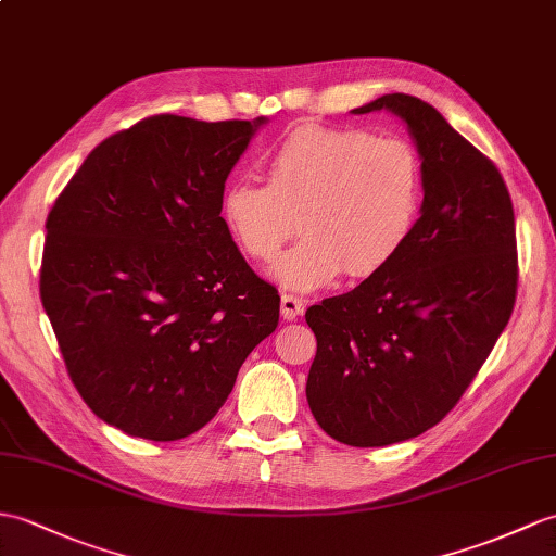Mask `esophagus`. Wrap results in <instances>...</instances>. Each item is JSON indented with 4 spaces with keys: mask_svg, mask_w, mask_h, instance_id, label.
<instances>
[{
    "mask_svg": "<svg viewBox=\"0 0 556 556\" xmlns=\"http://www.w3.org/2000/svg\"><path fill=\"white\" fill-rule=\"evenodd\" d=\"M303 309H305L303 299H295V295H289V293L281 295V317L287 321L299 319L303 315Z\"/></svg>",
    "mask_w": 556,
    "mask_h": 556,
    "instance_id": "1",
    "label": "esophagus"
}]
</instances>
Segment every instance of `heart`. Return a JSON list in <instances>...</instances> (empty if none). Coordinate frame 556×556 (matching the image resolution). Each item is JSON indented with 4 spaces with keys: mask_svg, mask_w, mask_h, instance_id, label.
Returning a JSON list of instances; mask_svg holds the SVG:
<instances>
[{
    "mask_svg": "<svg viewBox=\"0 0 556 556\" xmlns=\"http://www.w3.org/2000/svg\"><path fill=\"white\" fill-rule=\"evenodd\" d=\"M267 185L229 179L219 223L243 255L267 263L293 235L269 275L287 291L325 289L343 273H381L407 247L421 213L419 153L400 137L355 127H295L269 151Z\"/></svg>",
    "mask_w": 556,
    "mask_h": 556,
    "instance_id": "1",
    "label": "heart"
}]
</instances>
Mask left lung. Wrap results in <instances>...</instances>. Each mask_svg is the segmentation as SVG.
I'll use <instances>...</instances> for the list:
<instances>
[{
  "instance_id": "1",
  "label": "left lung",
  "mask_w": 556,
  "mask_h": 556,
  "mask_svg": "<svg viewBox=\"0 0 556 556\" xmlns=\"http://www.w3.org/2000/svg\"><path fill=\"white\" fill-rule=\"evenodd\" d=\"M421 159L424 201L407 247L381 273L305 313L317 337L307 405L333 441L383 447L457 405L505 331L516 299V227L505 179L441 113L383 94Z\"/></svg>"
}]
</instances>
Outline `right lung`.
Wrapping results in <instances>:
<instances>
[{
    "instance_id": "right-lung-1",
    "label": "right lung",
    "mask_w": 556,
    "mask_h": 556,
    "mask_svg": "<svg viewBox=\"0 0 556 556\" xmlns=\"http://www.w3.org/2000/svg\"><path fill=\"white\" fill-rule=\"evenodd\" d=\"M265 123L153 115L103 139L47 217L45 313L75 389L127 435L203 429L277 329V289L219 223V191Z\"/></svg>"
}]
</instances>
